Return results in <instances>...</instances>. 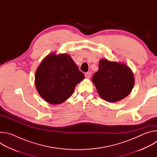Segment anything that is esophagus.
I'll return each instance as SVG.
<instances>
[{
	"label": "esophagus",
	"mask_w": 157,
	"mask_h": 157,
	"mask_svg": "<svg viewBox=\"0 0 157 157\" xmlns=\"http://www.w3.org/2000/svg\"><path fill=\"white\" fill-rule=\"evenodd\" d=\"M84 75H85V77L87 79H89V78H91V73H86Z\"/></svg>",
	"instance_id": "esophagus-1"
}]
</instances>
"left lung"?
Returning a JSON list of instances; mask_svg holds the SVG:
<instances>
[{"instance_id":"obj_1","label":"left lung","mask_w":157,"mask_h":157,"mask_svg":"<svg viewBox=\"0 0 157 157\" xmlns=\"http://www.w3.org/2000/svg\"><path fill=\"white\" fill-rule=\"evenodd\" d=\"M92 81L104 100L116 102L131 93L135 79L126 64L102 59L99 61V70L93 75Z\"/></svg>"}]
</instances>
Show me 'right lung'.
Instances as JSON below:
<instances>
[{"label": "right lung", "mask_w": 157, "mask_h": 157, "mask_svg": "<svg viewBox=\"0 0 157 157\" xmlns=\"http://www.w3.org/2000/svg\"><path fill=\"white\" fill-rule=\"evenodd\" d=\"M35 78L41 98L51 104H59L71 96L84 75L69 55L53 53L41 61Z\"/></svg>", "instance_id": "obj_1"}]
</instances>
